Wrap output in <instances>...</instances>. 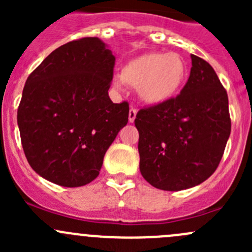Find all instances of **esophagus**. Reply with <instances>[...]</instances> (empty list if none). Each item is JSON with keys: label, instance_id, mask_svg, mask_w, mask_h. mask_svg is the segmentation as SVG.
Returning <instances> with one entry per match:
<instances>
[{"label": "esophagus", "instance_id": "34e87169", "mask_svg": "<svg viewBox=\"0 0 252 252\" xmlns=\"http://www.w3.org/2000/svg\"><path fill=\"white\" fill-rule=\"evenodd\" d=\"M136 108H134L133 106H131L130 107V110H129V122H130V123H133L134 121H135V118H136Z\"/></svg>", "mask_w": 252, "mask_h": 252}]
</instances>
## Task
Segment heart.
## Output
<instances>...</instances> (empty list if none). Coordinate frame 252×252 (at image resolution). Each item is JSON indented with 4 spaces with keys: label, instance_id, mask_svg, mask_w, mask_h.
Returning a JSON list of instances; mask_svg holds the SVG:
<instances>
[{
    "label": "heart",
    "instance_id": "heart-1",
    "mask_svg": "<svg viewBox=\"0 0 252 252\" xmlns=\"http://www.w3.org/2000/svg\"><path fill=\"white\" fill-rule=\"evenodd\" d=\"M187 78V63L179 55L154 51L126 61L122 67L121 78L114 79V86L119 90L123 83L134 86L141 101L157 106L174 98Z\"/></svg>",
    "mask_w": 252,
    "mask_h": 252
}]
</instances>
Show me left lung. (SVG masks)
Returning <instances> with one entry per match:
<instances>
[{
  "label": "left lung",
  "mask_w": 252,
  "mask_h": 252,
  "mask_svg": "<svg viewBox=\"0 0 252 252\" xmlns=\"http://www.w3.org/2000/svg\"><path fill=\"white\" fill-rule=\"evenodd\" d=\"M191 70L177 97L138 112L142 177L167 191L201 184L217 169L228 138V95L215 69L191 55Z\"/></svg>",
  "instance_id": "obj_1"
}]
</instances>
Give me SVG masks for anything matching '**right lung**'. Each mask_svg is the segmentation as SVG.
Listing matches in <instances>:
<instances>
[{"instance_id":"obj_1","label":"right lung","mask_w":252,"mask_h":252,"mask_svg":"<svg viewBox=\"0 0 252 252\" xmlns=\"http://www.w3.org/2000/svg\"><path fill=\"white\" fill-rule=\"evenodd\" d=\"M114 62L98 37H83L56 48L28 77L17 121L25 157L42 178L77 188L100 174L129 117V103L108 96Z\"/></svg>"}]
</instances>
